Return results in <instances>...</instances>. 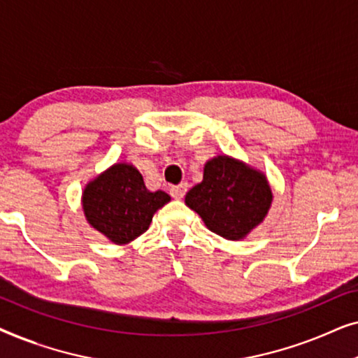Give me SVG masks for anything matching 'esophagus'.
<instances>
[{
  "label": "esophagus",
  "mask_w": 358,
  "mask_h": 358,
  "mask_svg": "<svg viewBox=\"0 0 358 358\" xmlns=\"http://www.w3.org/2000/svg\"><path fill=\"white\" fill-rule=\"evenodd\" d=\"M187 182H182V184H179V185H173V187L169 189V194H171V197H174V199H182L184 195H185V192H187Z\"/></svg>",
  "instance_id": "obj_1"
}]
</instances>
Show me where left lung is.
Instances as JSON below:
<instances>
[{
    "instance_id": "1",
    "label": "left lung",
    "mask_w": 358,
    "mask_h": 358,
    "mask_svg": "<svg viewBox=\"0 0 358 358\" xmlns=\"http://www.w3.org/2000/svg\"><path fill=\"white\" fill-rule=\"evenodd\" d=\"M189 208L210 231L238 241L256 228L272 203L266 176L228 156H217L203 168V180L185 195Z\"/></svg>"
}]
</instances>
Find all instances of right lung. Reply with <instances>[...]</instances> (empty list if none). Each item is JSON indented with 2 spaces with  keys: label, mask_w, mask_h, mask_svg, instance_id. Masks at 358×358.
Here are the masks:
<instances>
[{
  "label": "right lung",
  "mask_w": 358,
  "mask_h": 358,
  "mask_svg": "<svg viewBox=\"0 0 358 358\" xmlns=\"http://www.w3.org/2000/svg\"><path fill=\"white\" fill-rule=\"evenodd\" d=\"M171 197L150 192L131 164H114L86 185L83 210L92 228L115 244H127L148 229L153 215Z\"/></svg>",
  "instance_id": "obj_1"
}]
</instances>
